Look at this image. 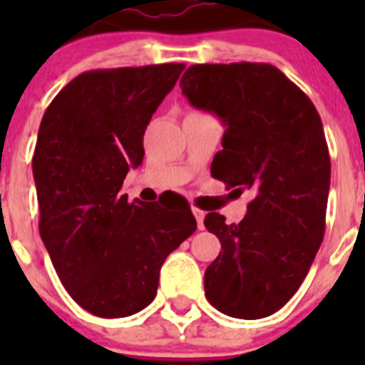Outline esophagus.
Instances as JSON below:
<instances>
[{"instance_id": "esophagus-1", "label": "esophagus", "mask_w": 365, "mask_h": 365, "mask_svg": "<svg viewBox=\"0 0 365 365\" xmlns=\"http://www.w3.org/2000/svg\"><path fill=\"white\" fill-rule=\"evenodd\" d=\"M192 212H193V215H195V219H197V228L199 230H202V228H205V212L199 210V208H195V206L192 208Z\"/></svg>"}]
</instances>
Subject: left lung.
<instances>
[{
    "instance_id": "left-lung-1",
    "label": "left lung",
    "mask_w": 365,
    "mask_h": 365,
    "mask_svg": "<svg viewBox=\"0 0 365 365\" xmlns=\"http://www.w3.org/2000/svg\"><path fill=\"white\" fill-rule=\"evenodd\" d=\"M180 87L227 128L212 175L256 193L237 225L217 212L205 217L222 250L206 269L205 294L222 314L265 318L294 296L324 240L331 160L322 118L270 63H197Z\"/></svg>"
}]
</instances>
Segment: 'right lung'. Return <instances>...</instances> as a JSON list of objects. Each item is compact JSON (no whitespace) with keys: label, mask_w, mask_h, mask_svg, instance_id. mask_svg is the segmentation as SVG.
Masks as SVG:
<instances>
[{"label":"right lung","mask_w":365,"mask_h":365,"mask_svg":"<svg viewBox=\"0 0 365 365\" xmlns=\"http://www.w3.org/2000/svg\"><path fill=\"white\" fill-rule=\"evenodd\" d=\"M182 69L87 71L41 118L32 157L41 241L71 298L100 318L148 307L168 254L197 228L188 202L143 205L120 193L130 168L143 164L144 131Z\"/></svg>","instance_id":"right-lung-1"}]
</instances>
